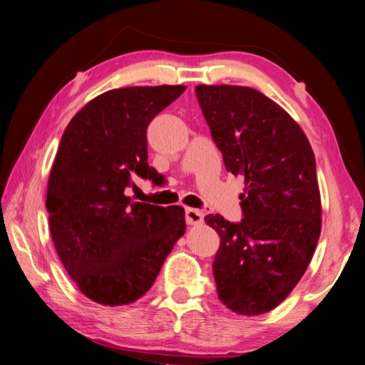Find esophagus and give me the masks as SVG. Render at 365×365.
<instances>
[{"mask_svg": "<svg viewBox=\"0 0 365 365\" xmlns=\"http://www.w3.org/2000/svg\"><path fill=\"white\" fill-rule=\"evenodd\" d=\"M203 212L200 210H193V207H187L185 210V219H187V224L190 225H198L203 222Z\"/></svg>", "mask_w": 365, "mask_h": 365, "instance_id": "34e87169", "label": "esophagus"}]
</instances>
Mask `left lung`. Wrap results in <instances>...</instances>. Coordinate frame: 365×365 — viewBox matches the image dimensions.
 Wrapping results in <instances>:
<instances>
[{
	"label": "left lung",
	"instance_id": "8db88e82",
	"mask_svg": "<svg viewBox=\"0 0 365 365\" xmlns=\"http://www.w3.org/2000/svg\"><path fill=\"white\" fill-rule=\"evenodd\" d=\"M227 172L244 175V219L207 214L221 237L212 273L217 296L239 315L277 307L314 257L322 201L312 146L284 108L244 86H196Z\"/></svg>",
	"mask_w": 365,
	"mask_h": 365
}]
</instances>
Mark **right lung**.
Listing matches in <instances>:
<instances>
[{"label": "right lung", "instance_id": "right-lung-1", "mask_svg": "<svg viewBox=\"0 0 365 365\" xmlns=\"http://www.w3.org/2000/svg\"><path fill=\"white\" fill-rule=\"evenodd\" d=\"M185 86L112 89L79 110L63 133L47 188L51 239L86 297L126 305L143 297L185 234L182 206L131 201L135 173L154 180L148 125Z\"/></svg>", "mask_w": 365, "mask_h": 365}]
</instances>
